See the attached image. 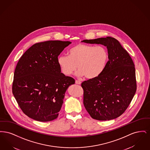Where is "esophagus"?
<instances>
[{"label":"esophagus","instance_id":"1","mask_svg":"<svg viewBox=\"0 0 150 150\" xmlns=\"http://www.w3.org/2000/svg\"><path fill=\"white\" fill-rule=\"evenodd\" d=\"M75 83H76V84H79V85H80V84H81V82L80 81H79V80H75Z\"/></svg>","mask_w":150,"mask_h":150}]
</instances>
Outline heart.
Returning a JSON list of instances; mask_svg holds the SVG:
<instances>
[{
	"instance_id": "b5f03b06",
	"label": "heart",
	"mask_w": 150,
	"mask_h": 150,
	"mask_svg": "<svg viewBox=\"0 0 150 150\" xmlns=\"http://www.w3.org/2000/svg\"><path fill=\"white\" fill-rule=\"evenodd\" d=\"M69 56H59L57 62L61 71L66 75H70L78 66L76 75L85 76L89 79L98 78L104 71L107 64L108 54L103 46H96L79 43L71 48Z\"/></svg>"
}]
</instances>
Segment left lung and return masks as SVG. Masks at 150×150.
Listing matches in <instances>:
<instances>
[{
  "instance_id": "1",
  "label": "left lung",
  "mask_w": 150,
  "mask_h": 150,
  "mask_svg": "<svg viewBox=\"0 0 150 150\" xmlns=\"http://www.w3.org/2000/svg\"><path fill=\"white\" fill-rule=\"evenodd\" d=\"M81 42L107 47L108 61L103 72L96 79L81 83L83 103L91 116L97 120H110L122 114L137 89L134 62L127 51L114 38L107 36Z\"/></svg>"
}]
</instances>
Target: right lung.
Segmentation results:
<instances>
[{
	"label": "right lung",
	"instance_id": "add662e5",
	"mask_svg": "<svg viewBox=\"0 0 150 150\" xmlns=\"http://www.w3.org/2000/svg\"><path fill=\"white\" fill-rule=\"evenodd\" d=\"M70 42L36 43L26 50L15 69L12 93L23 112L37 121H50L58 116L64 94L74 79L61 72L58 57Z\"/></svg>",
	"mask_w": 150,
	"mask_h": 150
}]
</instances>
